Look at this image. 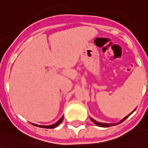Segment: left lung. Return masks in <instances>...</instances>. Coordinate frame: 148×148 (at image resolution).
I'll return each instance as SVG.
<instances>
[{"label":"left lung","mask_w":148,"mask_h":148,"mask_svg":"<svg viewBox=\"0 0 148 148\" xmlns=\"http://www.w3.org/2000/svg\"><path fill=\"white\" fill-rule=\"evenodd\" d=\"M134 111H133V112H134ZM133 112H132V113H133ZM132 113H130V115H128L127 116H125V117L124 118V119H123V120H120V122H119V123H117V124H107V123H101V122H98V121L95 120L94 119H92V118H91V117H89V118H90V120H92V122L94 123L95 125H97V126H99V127H104V128H106V127H110V126H114V125H118V124H120V123H122V122H123V121H125V120H126V119H127V118H128V117H129V116H130V115H131Z\"/></svg>","instance_id":"left-lung-1"}]
</instances>
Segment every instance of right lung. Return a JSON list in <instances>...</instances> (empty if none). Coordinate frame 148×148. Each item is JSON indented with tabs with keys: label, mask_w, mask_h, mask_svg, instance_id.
<instances>
[{
	"label": "right lung",
	"mask_w": 148,
	"mask_h": 148,
	"mask_svg": "<svg viewBox=\"0 0 148 148\" xmlns=\"http://www.w3.org/2000/svg\"><path fill=\"white\" fill-rule=\"evenodd\" d=\"M63 119H64V116H62L60 120L56 122V123H55V124H53V125H35V124H33V125H34L35 126H38V127H40V128H46V129H54V128H56V127H57V126H59V125L62 122V120H63Z\"/></svg>",
	"instance_id": "obj_1"
}]
</instances>
